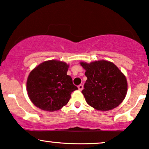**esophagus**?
I'll return each mask as SVG.
<instances>
[{
    "label": "esophagus",
    "instance_id": "esophagus-1",
    "mask_svg": "<svg viewBox=\"0 0 149 149\" xmlns=\"http://www.w3.org/2000/svg\"><path fill=\"white\" fill-rule=\"evenodd\" d=\"M78 90H80V91H81V90L83 89V85H79L78 86Z\"/></svg>",
    "mask_w": 149,
    "mask_h": 149
}]
</instances>
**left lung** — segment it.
<instances>
[{
    "label": "left lung",
    "mask_w": 149,
    "mask_h": 149,
    "mask_svg": "<svg viewBox=\"0 0 149 149\" xmlns=\"http://www.w3.org/2000/svg\"><path fill=\"white\" fill-rule=\"evenodd\" d=\"M80 64L88 78L82 93L89 105L106 111L117 107L123 101L127 94V80L115 64L105 60Z\"/></svg>",
    "instance_id": "obj_1"
}]
</instances>
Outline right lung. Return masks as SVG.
Here are the masks:
<instances>
[{"instance_id": "add662e5", "label": "right lung", "mask_w": 149, "mask_h": 149, "mask_svg": "<svg viewBox=\"0 0 149 149\" xmlns=\"http://www.w3.org/2000/svg\"><path fill=\"white\" fill-rule=\"evenodd\" d=\"M69 65L57 60L46 61L31 71L26 90L36 107L54 111L69 102L72 92L78 90L67 73Z\"/></svg>"}]
</instances>
